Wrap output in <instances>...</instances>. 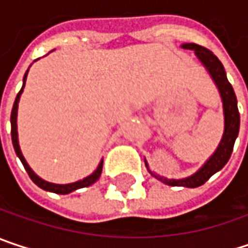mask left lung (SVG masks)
Masks as SVG:
<instances>
[{"instance_id":"obj_1","label":"left lung","mask_w":248,"mask_h":248,"mask_svg":"<svg viewBox=\"0 0 248 248\" xmlns=\"http://www.w3.org/2000/svg\"><path fill=\"white\" fill-rule=\"evenodd\" d=\"M181 47L184 50H192L195 53L197 59L205 67V70L211 76L213 81L216 83V86L220 92L224 113L223 136H221V140H220L217 149L213 152V155L204 162V165L197 172H194L189 176H185L181 179L161 176L149 170L146 159H145V167L148 168V172L152 176H155L158 181H161L167 185L197 188V186H201L202 184H205L214 173L223 170L224 165L228 162L232 148H234V142H235V139L238 136V130H240V113H238V108H237V97H235L234 89L230 84L227 75H225V70H224V66L217 59V56L213 51H210L198 44H194V43H184Z\"/></svg>"}]
</instances>
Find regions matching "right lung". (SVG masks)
I'll return each instance as SVG.
<instances>
[{"instance_id": "right-lung-1", "label": "right lung", "mask_w": 248, "mask_h": 248, "mask_svg": "<svg viewBox=\"0 0 248 248\" xmlns=\"http://www.w3.org/2000/svg\"><path fill=\"white\" fill-rule=\"evenodd\" d=\"M28 70H30V69H28ZM28 70L25 72L24 78H23V87H21V90L18 92V94H17V97H16V102H14V105H13V110H11V138H13V146H14V151H16L17 156H18V158H20V161L23 162L25 171H27V173L30 175L31 181H32V182H34L37 186H40L41 189H44V191H50V192H54V194H62V195H66V194H70V192H73V191L78 189V188L90 186L92 184H94V182L99 179V176H100V173H102V168H103V159L99 162V165H97V168L94 170V172H92L90 175H89V176H86V178H83V179H80V181L72 182V184H53V182L44 181L43 178H40L37 173L34 172V171L30 168V165L27 164L24 155H23V152H21V148H20V142H18L17 115H18V103H20L21 93H23V90H24L25 80H27Z\"/></svg>"}]
</instances>
